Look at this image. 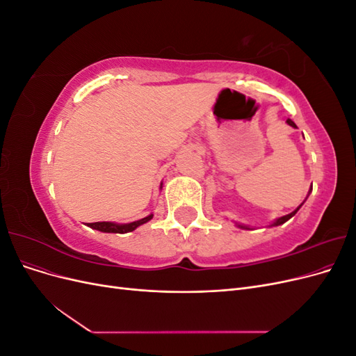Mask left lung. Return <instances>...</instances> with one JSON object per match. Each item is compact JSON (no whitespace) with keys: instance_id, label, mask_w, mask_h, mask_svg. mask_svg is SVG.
<instances>
[{"instance_id":"1","label":"left lung","mask_w":356,"mask_h":356,"mask_svg":"<svg viewBox=\"0 0 356 356\" xmlns=\"http://www.w3.org/2000/svg\"><path fill=\"white\" fill-rule=\"evenodd\" d=\"M286 123L289 124V126H293V127H297L296 126V123L293 122V120H291V118H288V120H286ZM301 204H303V203H301ZM301 204H300V207L296 209V211H293V212H291V213H288V215H284V217H281V218H277L275 222H272L270 224V227H273V225H281V224H284V222H286L291 217H294V215L297 213V211L301 208ZM238 227H241V229H245V230H250V227H248V225H243V224H238Z\"/></svg>"}]
</instances>
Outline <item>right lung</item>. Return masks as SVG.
<instances>
[{
  "label": "right lung",
  "mask_w": 356,
  "mask_h": 356,
  "mask_svg": "<svg viewBox=\"0 0 356 356\" xmlns=\"http://www.w3.org/2000/svg\"><path fill=\"white\" fill-rule=\"evenodd\" d=\"M153 218V213H149L148 217L138 220L134 222H127V224H117V222H110V221H102V222H89L88 225L95 230H99L104 233H129L134 232L139 225H143L145 222H148L149 220Z\"/></svg>",
  "instance_id": "1"
}]
</instances>
